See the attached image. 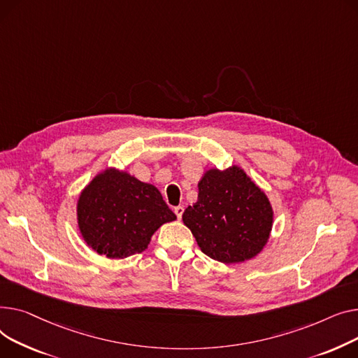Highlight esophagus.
Masks as SVG:
<instances>
[{
	"label": "esophagus",
	"mask_w": 358,
	"mask_h": 358,
	"mask_svg": "<svg viewBox=\"0 0 358 358\" xmlns=\"http://www.w3.org/2000/svg\"><path fill=\"white\" fill-rule=\"evenodd\" d=\"M173 211H175L178 220H180V218H182V214H183V206H180V205H179V206H175Z\"/></svg>",
	"instance_id": "obj_1"
}]
</instances>
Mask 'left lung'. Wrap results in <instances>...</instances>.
<instances>
[{"label":"left lung","instance_id":"left-lung-1","mask_svg":"<svg viewBox=\"0 0 358 358\" xmlns=\"http://www.w3.org/2000/svg\"><path fill=\"white\" fill-rule=\"evenodd\" d=\"M198 202L183 213L202 253L221 263H241L266 245L273 213L262 189L237 166L211 169L201 179Z\"/></svg>","mask_w":358,"mask_h":358}]
</instances>
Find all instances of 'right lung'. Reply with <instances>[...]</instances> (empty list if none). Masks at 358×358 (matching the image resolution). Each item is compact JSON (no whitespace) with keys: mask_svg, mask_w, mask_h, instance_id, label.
Segmentation results:
<instances>
[{"mask_svg":"<svg viewBox=\"0 0 358 358\" xmlns=\"http://www.w3.org/2000/svg\"><path fill=\"white\" fill-rule=\"evenodd\" d=\"M175 220L157 187L115 169L98 175L78 201L83 240L110 259L141 253L155 231Z\"/></svg>","mask_w":358,"mask_h":358,"instance_id":"add662e5","label":"right lung"}]
</instances>
